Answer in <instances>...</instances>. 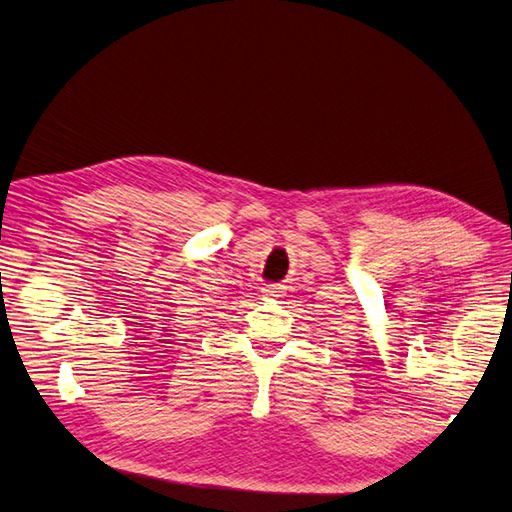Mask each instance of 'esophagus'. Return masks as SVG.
Returning a JSON list of instances; mask_svg holds the SVG:
<instances>
[{
  "mask_svg": "<svg viewBox=\"0 0 512 512\" xmlns=\"http://www.w3.org/2000/svg\"><path fill=\"white\" fill-rule=\"evenodd\" d=\"M265 292L269 294V297H282V294H284V290H282L280 284H267V286H265Z\"/></svg>",
  "mask_w": 512,
  "mask_h": 512,
  "instance_id": "34e87169",
  "label": "esophagus"
}]
</instances>
